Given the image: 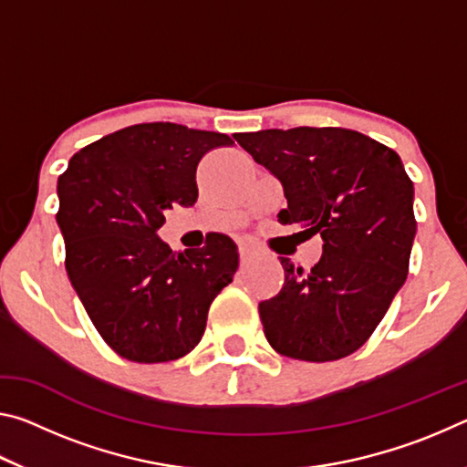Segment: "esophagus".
Returning a JSON list of instances; mask_svg holds the SVG:
<instances>
[{
  "label": "esophagus",
  "mask_w": 467,
  "mask_h": 467,
  "mask_svg": "<svg viewBox=\"0 0 467 467\" xmlns=\"http://www.w3.org/2000/svg\"><path fill=\"white\" fill-rule=\"evenodd\" d=\"M239 257H241V264L249 262V257H251V247H249V244H241V247H239Z\"/></svg>",
  "instance_id": "esophagus-1"
}]
</instances>
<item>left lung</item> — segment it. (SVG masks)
<instances>
[{
    "label": "left lung",
    "mask_w": 467,
    "mask_h": 467,
    "mask_svg": "<svg viewBox=\"0 0 467 467\" xmlns=\"http://www.w3.org/2000/svg\"><path fill=\"white\" fill-rule=\"evenodd\" d=\"M253 161L282 181V224L321 234L309 272L282 257L284 286L259 303L270 346L282 357L329 362L367 342L406 282L416 234L414 183L398 152L344 128L236 133Z\"/></svg>",
    "instance_id": "1"
}]
</instances>
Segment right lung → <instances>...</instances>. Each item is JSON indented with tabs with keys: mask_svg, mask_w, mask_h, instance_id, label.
<instances>
[{
	"mask_svg": "<svg viewBox=\"0 0 467 467\" xmlns=\"http://www.w3.org/2000/svg\"><path fill=\"white\" fill-rule=\"evenodd\" d=\"M234 141L177 123L130 125L82 148L57 181L66 270L109 348L133 362H169L200 344L212 300L233 282L231 236L205 234L175 253L158 239L164 210L197 202L195 171Z\"/></svg>",
	"mask_w": 467,
	"mask_h": 467,
	"instance_id": "add662e5",
	"label": "right lung"
}]
</instances>
